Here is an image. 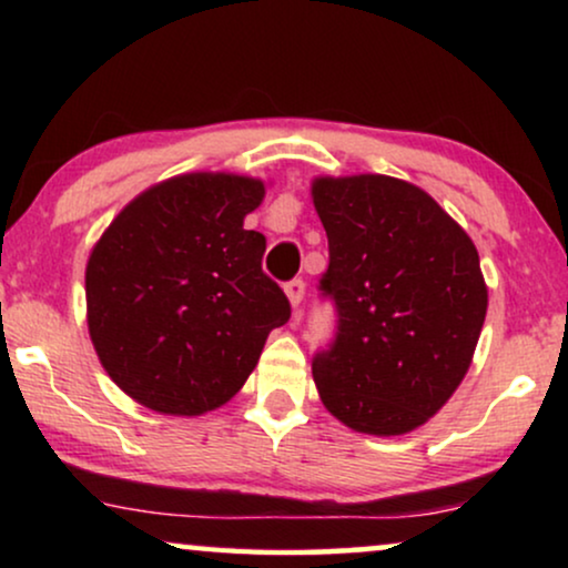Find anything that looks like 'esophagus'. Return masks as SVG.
Listing matches in <instances>:
<instances>
[{
  "label": "esophagus",
  "mask_w": 568,
  "mask_h": 568,
  "mask_svg": "<svg viewBox=\"0 0 568 568\" xmlns=\"http://www.w3.org/2000/svg\"><path fill=\"white\" fill-rule=\"evenodd\" d=\"M286 297H290L294 313H300V305H302V297H305V282L302 278H292V282H286L284 286Z\"/></svg>",
  "instance_id": "34e87169"
}]
</instances>
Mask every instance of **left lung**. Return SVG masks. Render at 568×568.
I'll return each mask as SVG.
<instances>
[{
	"instance_id": "obj_1",
	"label": "left lung",
	"mask_w": 568,
	"mask_h": 568,
	"mask_svg": "<svg viewBox=\"0 0 568 568\" xmlns=\"http://www.w3.org/2000/svg\"><path fill=\"white\" fill-rule=\"evenodd\" d=\"M328 235L323 297L336 336L313 356L323 406L354 432L395 437L463 383L486 321L478 251L429 193L390 175L315 178Z\"/></svg>"
}]
</instances>
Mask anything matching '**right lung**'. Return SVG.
Listing matches in <instances>:
<instances>
[{"mask_svg":"<svg viewBox=\"0 0 568 568\" xmlns=\"http://www.w3.org/2000/svg\"><path fill=\"white\" fill-rule=\"evenodd\" d=\"M261 181L170 178L131 201L92 247L88 328L108 375L142 406L201 416L227 403L292 307L243 220Z\"/></svg>","mask_w":568,"mask_h":568,"instance_id":"1","label":"right lung"}]
</instances>
